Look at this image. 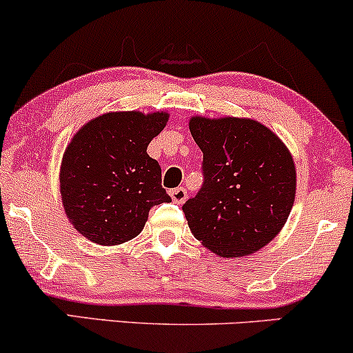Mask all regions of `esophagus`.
<instances>
[{
    "label": "esophagus",
    "mask_w": 353,
    "mask_h": 353,
    "mask_svg": "<svg viewBox=\"0 0 353 353\" xmlns=\"http://www.w3.org/2000/svg\"><path fill=\"white\" fill-rule=\"evenodd\" d=\"M168 194H170V198H172L176 204H183L186 201V198H188V193H186L185 188L170 190Z\"/></svg>",
    "instance_id": "34e87169"
}]
</instances>
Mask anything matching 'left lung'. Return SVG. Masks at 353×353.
<instances>
[{
    "mask_svg": "<svg viewBox=\"0 0 353 353\" xmlns=\"http://www.w3.org/2000/svg\"><path fill=\"white\" fill-rule=\"evenodd\" d=\"M203 152L204 185L183 204L193 236L212 254H255L278 236L296 194V168L285 142L249 117H190Z\"/></svg>",
    "mask_w": 353,
    "mask_h": 353,
    "instance_id": "left-lung-1",
    "label": "left lung"
}]
</instances>
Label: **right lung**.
<instances>
[{"label": "right lung", "instance_id": "add662e5", "mask_svg": "<svg viewBox=\"0 0 353 353\" xmlns=\"http://www.w3.org/2000/svg\"><path fill=\"white\" fill-rule=\"evenodd\" d=\"M170 114L114 111L77 130L60 165L65 214L81 236L98 245H119L141 234L155 204L172 201L162 168L147 154Z\"/></svg>", "mask_w": 353, "mask_h": 353}]
</instances>
